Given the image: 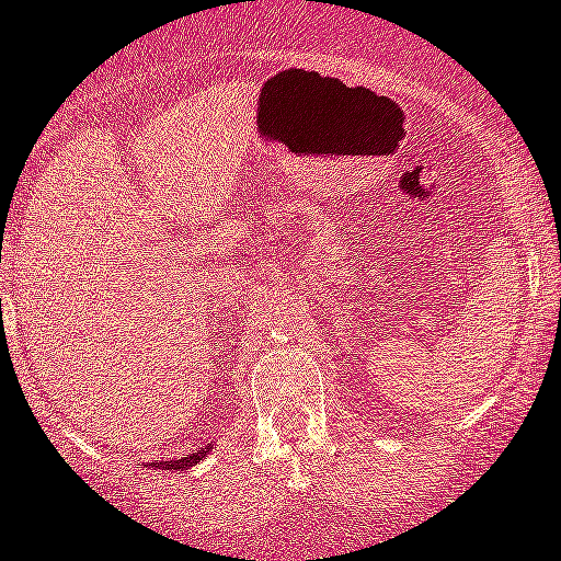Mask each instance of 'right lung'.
<instances>
[{
  "instance_id": "obj_1",
  "label": "right lung",
  "mask_w": 561,
  "mask_h": 561,
  "mask_svg": "<svg viewBox=\"0 0 561 561\" xmlns=\"http://www.w3.org/2000/svg\"><path fill=\"white\" fill-rule=\"evenodd\" d=\"M208 450H211V445H208V448H203V450H197V454H190V456L179 458V461H162V463H157V467H162V469H173V472H184V469L195 467L197 461H203V456H206ZM149 467H151V463H149Z\"/></svg>"
}]
</instances>
